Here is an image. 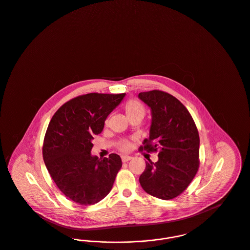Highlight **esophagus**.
<instances>
[{
  "label": "esophagus",
  "instance_id": "obj_1",
  "mask_svg": "<svg viewBox=\"0 0 250 250\" xmlns=\"http://www.w3.org/2000/svg\"><path fill=\"white\" fill-rule=\"evenodd\" d=\"M131 159H132V157L127 156V155H123V156H122V161H123V163H126V162L130 161Z\"/></svg>",
  "mask_w": 250,
  "mask_h": 250
}]
</instances>
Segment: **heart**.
<instances>
[{
	"mask_svg": "<svg viewBox=\"0 0 250 250\" xmlns=\"http://www.w3.org/2000/svg\"><path fill=\"white\" fill-rule=\"evenodd\" d=\"M125 113L129 119L132 118V117L143 118L146 114L145 106L137 100H129L125 105ZM119 148L123 151L127 150L129 148V143L127 141H123L119 145Z\"/></svg>",
	"mask_w": 250,
	"mask_h": 250,
	"instance_id": "1",
	"label": "heart"
}]
</instances>
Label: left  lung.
Instances as JSON below:
<instances>
[{
	"label": "left lung",
	"instance_id": "left-lung-1",
	"mask_svg": "<svg viewBox=\"0 0 250 250\" xmlns=\"http://www.w3.org/2000/svg\"><path fill=\"white\" fill-rule=\"evenodd\" d=\"M151 110L149 138L140 148L158 152V161L146 162L140 184L148 194L162 200L184 192L198 171L200 138L187 107L175 97L151 90L139 93Z\"/></svg>",
	"mask_w": 250,
	"mask_h": 250
}]
</instances>
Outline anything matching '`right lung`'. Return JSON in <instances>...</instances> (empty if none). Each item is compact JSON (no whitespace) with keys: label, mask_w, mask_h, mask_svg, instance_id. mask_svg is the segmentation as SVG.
<instances>
[{"label":"right lung","mask_w":250,"mask_h":250,"mask_svg":"<svg viewBox=\"0 0 250 250\" xmlns=\"http://www.w3.org/2000/svg\"><path fill=\"white\" fill-rule=\"evenodd\" d=\"M125 93H88L63 104L46 129L42 157L58 188L82 206H91L110 192L122 167L121 157L92 156L94 135L100 134L104 121Z\"/></svg>","instance_id":"add662e5"}]
</instances>
